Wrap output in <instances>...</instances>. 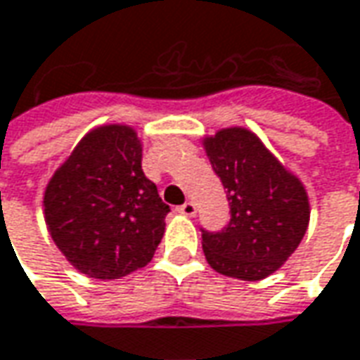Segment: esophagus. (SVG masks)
I'll return each instance as SVG.
<instances>
[{
    "instance_id": "esophagus-1",
    "label": "esophagus",
    "mask_w": 360,
    "mask_h": 360,
    "mask_svg": "<svg viewBox=\"0 0 360 360\" xmlns=\"http://www.w3.org/2000/svg\"><path fill=\"white\" fill-rule=\"evenodd\" d=\"M195 205L191 202V200H187V202H183L181 207H177V212H181V214H185V217H193L195 214Z\"/></svg>"
}]
</instances>
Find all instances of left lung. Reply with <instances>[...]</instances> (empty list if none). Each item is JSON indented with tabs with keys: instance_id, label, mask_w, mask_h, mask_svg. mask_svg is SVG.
Listing matches in <instances>:
<instances>
[{
	"instance_id": "left-lung-1",
	"label": "left lung",
	"mask_w": 360,
	"mask_h": 360,
	"mask_svg": "<svg viewBox=\"0 0 360 360\" xmlns=\"http://www.w3.org/2000/svg\"><path fill=\"white\" fill-rule=\"evenodd\" d=\"M205 149L231 207L224 229H200L207 262L231 278L262 280L300 246L309 222L307 193L248 129H221L205 139Z\"/></svg>"
}]
</instances>
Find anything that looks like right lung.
<instances>
[{"instance_id": "obj_1", "label": "right lung", "mask_w": 360, "mask_h": 360, "mask_svg": "<svg viewBox=\"0 0 360 360\" xmlns=\"http://www.w3.org/2000/svg\"><path fill=\"white\" fill-rule=\"evenodd\" d=\"M49 232L77 270L118 280L153 258L169 205L141 169V143L128 126L80 139L45 191Z\"/></svg>"}]
</instances>
